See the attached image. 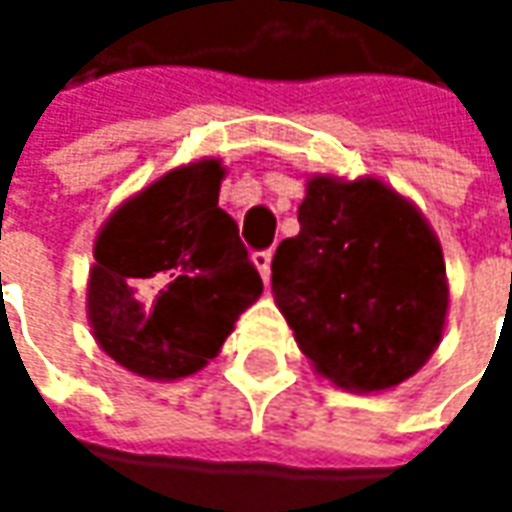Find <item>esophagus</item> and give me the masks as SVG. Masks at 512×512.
I'll return each instance as SVG.
<instances>
[{"instance_id":"1","label":"esophagus","mask_w":512,"mask_h":512,"mask_svg":"<svg viewBox=\"0 0 512 512\" xmlns=\"http://www.w3.org/2000/svg\"><path fill=\"white\" fill-rule=\"evenodd\" d=\"M253 262L259 267L262 279L270 282V262H273V253H270V250H256V253H253Z\"/></svg>"}]
</instances>
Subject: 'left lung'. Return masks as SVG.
<instances>
[{
    "mask_svg": "<svg viewBox=\"0 0 512 512\" xmlns=\"http://www.w3.org/2000/svg\"><path fill=\"white\" fill-rule=\"evenodd\" d=\"M299 236L273 256V293L316 370L344 390L410 379L442 339L447 282L439 239L376 179L316 176Z\"/></svg>",
    "mask_w": 512,
    "mask_h": 512,
    "instance_id": "obj_1",
    "label": "left lung"
}]
</instances>
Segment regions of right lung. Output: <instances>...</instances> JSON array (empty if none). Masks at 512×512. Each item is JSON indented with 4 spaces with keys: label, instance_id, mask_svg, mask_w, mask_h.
<instances>
[{
    "label": "right lung",
    "instance_id": "1",
    "mask_svg": "<svg viewBox=\"0 0 512 512\" xmlns=\"http://www.w3.org/2000/svg\"><path fill=\"white\" fill-rule=\"evenodd\" d=\"M216 159L170 170L102 227L88 316L110 359L148 379H182L219 353L262 293V276L219 207Z\"/></svg>",
    "mask_w": 512,
    "mask_h": 512
}]
</instances>
